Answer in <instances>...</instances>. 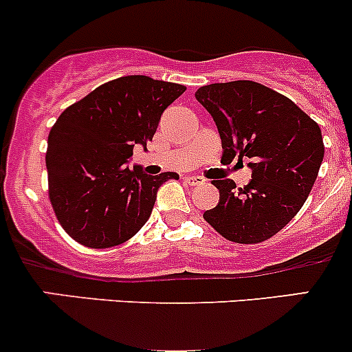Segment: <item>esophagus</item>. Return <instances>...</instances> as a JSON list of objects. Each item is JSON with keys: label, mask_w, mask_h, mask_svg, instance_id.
I'll return each instance as SVG.
<instances>
[{"label": "esophagus", "mask_w": 352, "mask_h": 352, "mask_svg": "<svg viewBox=\"0 0 352 352\" xmlns=\"http://www.w3.org/2000/svg\"><path fill=\"white\" fill-rule=\"evenodd\" d=\"M186 184H189V186H199V184H204V179L199 175H189L186 177Z\"/></svg>", "instance_id": "34e87169"}]
</instances>
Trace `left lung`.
Instances as JSON below:
<instances>
[{
  "mask_svg": "<svg viewBox=\"0 0 352 352\" xmlns=\"http://www.w3.org/2000/svg\"><path fill=\"white\" fill-rule=\"evenodd\" d=\"M196 98L218 127L223 160L250 158L252 180H214L216 208L204 219L226 240L261 243L296 216L307 201L322 160L318 124L293 100L248 80L201 87Z\"/></svg>",
  "mask_w": 352,
  "mask_h": 352,
  "instance_id": "8db88e82",
  "label": "left lung"
}]
</instances>
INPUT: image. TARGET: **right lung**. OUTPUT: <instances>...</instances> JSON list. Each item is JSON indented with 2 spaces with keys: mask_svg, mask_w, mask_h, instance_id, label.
Masks as SVG:
<instances>
[{
  "mask_svg": "<svg viewBox=\"0 0 352 352\" xmlns=\"http://www.w3.org/2000/svg\"><path fill=\"white\" fill-rule=\"evenodd\" d=\"M184 91V85L133 74L100 85L59 116L45 166L52 209L71 239L109 248L143 228L160 186L179 175H148L126 163L134 144L153 140L163 110Z\"/></svg>",
  "mask_w": 352,
  "mask_h": 352,
  "instance_id": "add662e5",
  "label": "right lung"
}]
</instances>
